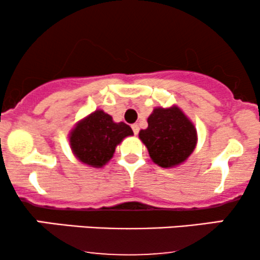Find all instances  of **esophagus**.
<instances>
[{
  "mask_svg": "<svg viewBox=\"0 0 260 260\" xmlns=\"http://www.w3.org/2000/svg\"><path fill=\"white\" fill-rule=\"evenodd\" d=\"M132 129H133V133L137 136V134H138V132H139V126H138V124L134 123V124H132Z\"/></svg>",
  "mask_w": 260,
  "mask_h": 260,
  "instance_id": "1",
  "label": "esophagus"
}]
</instances>
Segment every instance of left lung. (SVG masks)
<instances>
[{
	"label": "left lung",
	"instance_id": "8db88e82",
	"mask_svg": "<svg viewBox=\"0 0 260 260\" xmlns=\"http://www.w3.org/2000/svg\"><path fill=\"white\" fill-rule=\"evenodd\" d=\"M149 155L161 168L180 165L192 154L197 144V131L178 107L154 109L148 128L139 132Z\"/></svg>",
	"mask_w": 260,
	"mask_h": 260
}]
</instances>
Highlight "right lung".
Here are the masks:
<instances>
[{
    "mask_svg": "<svg viewBox=\"0 0 260 260\" xmlns=\"http://www.w3.org/2000/svg\"><path fill=\"white\" fill-rule=\"evenodd\" d=\"M132 134V128L124 122L115 123L111 116L96 110L77 124L71 132L70 143L82 162L101 168L112 157L116 145Z\"/></svg>",
    "mask_w": 260,
    "mask_h": 260,
    "instance_id": "obj_1",
    "label": "right lung"
}]
</instances>
